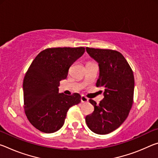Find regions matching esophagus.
Here are the masks:
<instances>
[{"mask_svg": "<svg viewBox=\"0 0 158 158\" xmlns=\"http://www.w3.org/2000/svg\"><path fill=\"white\" fill-rule=\"evenodd\" d=\"M81 102L82 103H85V102H89V99H88L84 95H81Z\"/></svg>", "mask_w": 158, "mask_h": 158, "instance_id": "obj_1", "label": "esophagus"}]
</instances>
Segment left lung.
<instances>
[{"mask_svg":"<svg viewBox=\"0 0 158 158\" xmlns=\"http://www.w3.org/2000/svg\"><path fill=\"white\" fill-rule=\"evenodd\" d=\"M99 63L97 87L105 89L103 100L97 105L90 99L94 111L85 117L87 126L98 135H106L119 127L128 116L133 104L135 78L132 68L121 53L111 49L86 47Z\"/></svg>","mask_w":158,"mask_h":158,"instance_id":"left-lung-1","label":"left lung"}]
</instances>
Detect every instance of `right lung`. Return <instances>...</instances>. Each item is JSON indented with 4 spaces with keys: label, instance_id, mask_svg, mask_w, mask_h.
<instances>
[{
    "label": "right lung",
    "instance_id": "obj_1",
    "mask_svg": "<svg viewBox=\"0 0 158 158\" xmlns=\"http://www.w3.org/2000/svg\"><path fill=\"white\" fill-rule=\"evenodd\" d=\"M84 52V47L49 48L31 64L23 79V102L27 118L36 129L56 132L63 127L68 109L81 102L79 93H59L58 86Z\"/></svg>",
    "mask_w": 158,
    "mask_h": 158
}]
</instances>
